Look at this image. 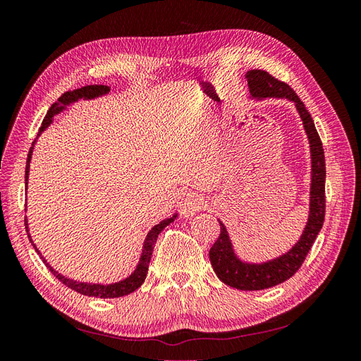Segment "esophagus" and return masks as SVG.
Here are the masks:
<instances>
[{
  "mask_svg": "<svg viewBox=\"0 0 361 361\" xmlns=\"http://www.w3.org/2000/svg\"><path fill=\"white\" fill-rule=\"evenodd\" d=\"M204 207H206V202L203 199V195L197 192H188L183 195V199L180 202V214L185 218H190L197 212L203 211Z\"/></svg>",
  "mask_w": 361,
  "mask_h": 361,
  "instance_id": "esophagus-1",
  "label": "esophagus"
}]
</instances>
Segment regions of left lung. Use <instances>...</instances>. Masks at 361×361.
<instances>
[{
    "instance_id": "left-lung-1",
    "label": "left lung",
    "mask_w": 361,
    "mask_h": 361,
    "mask_svg": "<svg viewBox=\"0 0 361 361\" xmlns=\"http://www.w3.org/2000/svg\"><path fill=\"white\" fill-rule=\"evenodd\" d=\"M245 78L248 82L250 96L253 99L262 101L267 99V97H281V99H288L295 104L309 138L312 158L309 220L298 243L286 251L285 255L262 262V264L243 262L235 255L227 228L220 221V236L209 250V259L216 277L226 285L239 290H262L277 286L290 279L301 268L316 236L321 232L325 216V157L321 138L314 128L312 116L297 93L286 82L279 81L268 72L259 69L248 71L245 73Z\"/></svg>"
}]
</instances>
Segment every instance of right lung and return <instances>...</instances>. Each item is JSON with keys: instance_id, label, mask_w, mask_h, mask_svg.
Returning <instances> with one entry per match:
<instances>
[{"instance_id": "1", "label": "right lung", "mask_w": 361, "mask_h": 361, "mask_svg": "<svg viewBox=\"0 0 361 361\" xmlns=\"http://www.w3.org/2000/svg\"><path fill=\"white\" fill-rule=\"evenodd\" d=\"M111 89L108 85H102V84H94V85H85V87H81V89H76L73 92H66L64 93L59 102L54 104L49 111L47 113L45 118H43L42 122V126L39 129V134L37 137L45 130L52 122H54V116L59 114L60 111H63L64 108H66L68 105H71L72 102H76L78 99H94V97L97 96H104L108 92H110ZM35 145H36V140L32 141V146L30 147V152H28V158H27V167H25V185L28 183V173H30V162H31V155H32V149H35ZM178 215L174 214L173 216L170 218H166V220H162L159 224L154 226L150 228V232L147 233L146 239H145V244H143V250H141V257L138 260V265L137 268L134 269L133 274H130L129 277H126L125 280H120L117 283H111V285H96V283H84V281H75L72 279H68L61 276L60 272H57L56 269H54L47 259L43 257L40 255V251L37 250V247L32 244L31 241V236L28 235L30 241L32 244V247L36 248L37 253L40 255L42 260L45 262V265L48 267V269L52 272L54 276H56V279H59L63 285H66L68 288H71L72 290L78 292L81 295H87V297H96V298H118V297H125V295L134 292L135 289H138L141 285L145 283V279L147 276V269H149V262H150V257H152V253H154V247H155V243L158 239V235L166 228L170 223L174 221V218H176ZM25 228H27V233H28V223H27V218H25Z\"/></svg>"}]
</instances>
